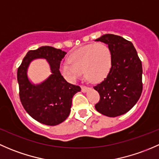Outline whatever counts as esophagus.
Returning a JSON list of instances; mask_svg holds the SVG:
<instances>
[{"label":"esophagus","mask_w":159,"mask_h":159,"mask_svg":"<svg viewBox=\"0 0 159 159\" xmlns=\"http://www.w3.org/2000/svg\"><path fill=\"white\" fill-rule=\"evenodd\" d=\"M81 89H82V92H83V93H86V92H87L88 90H89V87H87V86H82Z\"/></svg>","instance_id":"1"}]
</instances>
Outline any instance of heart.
Returning <instances> with one entry per match:
<instances>
[{
	"label": "heart",
	"instance_id": "heart-1",
	"mask_svg": "<svg viewBox=\"0 0 159 159\" xmlns=\"http://www.w3.org/2000/svg\"><path fill=\"white\" fill-rule=\"evenodd\" d=\"M69 63L60 65V71L66 80L75 82L83 73L93 83L101 81L109 73L112 56L109 47L103 43H91L72 53Z\"/></svg>",
	"mask_w": 159,
	"mask_h": 159
}]
</instances>
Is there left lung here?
Listing matches in <instances>:
<instances>
[{"label":"left lung","instance_id":"left-lung-1","mask_svg":"<svg viewBox=\"0 0 159 159\" xmlns=\"http://www.w3.org/2000/svg\"><path fill=\"white\" fill-rule=\"evenodd\" d=\"M96 41L107 44L112 63L103 81L93 87L100 96L95 108L109 117L123 115L136 104L142 94V62L133 44L120 36L105 34Z\"/></svg>","mask_w":159,"mask_h":159}]
</instances>
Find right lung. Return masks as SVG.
I'll return each mask as SVG.
<instances>
[{
    "label": "right lung",
    "mask_w": 159,
    "mask_h": 159,
    "mask_svg": "<svg viewBox=\"0 0 159 159\" xmlns=\"http://www.w3.org/2000/svg\"><path fill=\"white\" fill-rule=\"evenodd\" d=\"M66 53L53 47H39L27 52L17 70L20 99L24 109L33 119L47 125L63 122L70 113L72 99L81 90L79 86L70 84L60 72V62ZM37 58H45L52 74L39 84H32L27 76L30 63Z\"/></svg>",
    "instance_id": "obj_1"
}]
</instances>
